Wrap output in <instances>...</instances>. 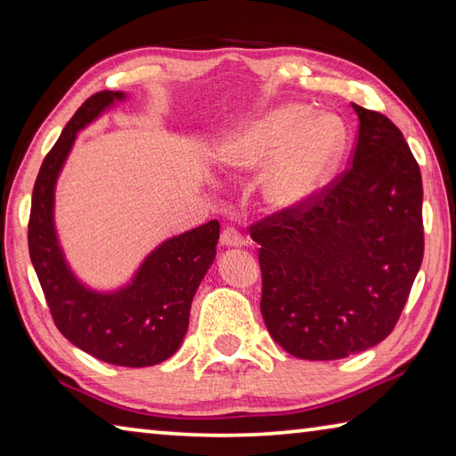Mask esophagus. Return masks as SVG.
Here are the masks:
<instances>
[{
    "label": "esophagus",
    "instance_id": "esophagus-1",
    "mask_svg": "<svg viewBox=\"0 0 456 456\" xmlns=\"http://www.w3.org/2000/svg\"><path fill=\"white\" fill-rule=\"evenodd\" d=\"M221 245L225 247H243L245 245V239L241 237V233L235 227L227 225L225 229L221 231Z\"/></svg>",
    "mask_w": 456,
    "mask_h": 456
}]
</instances>
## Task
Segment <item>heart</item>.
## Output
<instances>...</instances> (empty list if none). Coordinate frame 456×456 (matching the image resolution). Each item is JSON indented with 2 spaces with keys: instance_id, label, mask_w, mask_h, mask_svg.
I'll list each match as a JSON object with an SVG mask.
<instances>
[{
  "instance_id": "b5f03b06",
  "label": "heart",
  "mask_w": 456,
  "mask_h": 456,
  "mask_svg": "<svg viewBox=\"0 0 456 456\" xmlns=\"http://www.w3.org/2000/svg\"><path fill=\"white\" fill-rule=\"evenodd\" d=\"M344 151V128L331 117H312L304 106H280L239 133L223 165L233 173L267 168L261 192L273 209L310 200L334 173Z\"/></svg>"
}]
</instances>
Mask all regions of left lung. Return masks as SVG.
Returning a JSON list of instances; mask_svg holds the SVG:
<instances>
[{
  "label": "left lung",
  "mask_w": 456,
  "mask_h": 456,
  "mask_svg": "<svg viewBox=\"0 0 456 456\" xmlns=\"http://www.w3.org/2000/svg\"><path fill=\"white\" fill-rule=\"evenodd\" d=\"M352 167L305 203L253 223L261 315L304 360L364 352L395 330L424 256L420 168L403 133L352 104Z\"/></svg>",
  "instance_id": "8db88e82"
}]
</instances>
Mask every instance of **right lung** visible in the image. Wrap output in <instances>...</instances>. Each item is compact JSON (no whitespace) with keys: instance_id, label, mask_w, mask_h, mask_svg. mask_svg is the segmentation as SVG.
Returning a JSON list of instances; mask_svg holds the SVG:
<instances>
[{"instance_id":"add662e5","label":"right lung","mask_w":456,"mask_h":456,"mask_svg":"<svg viewBox=\"0 0 456 456\" xmlns=\"http://www.w3.org/2000/svg\"><path fill=\"white\" fill-rule=\"evenodd\" d=\"M125 92L92 94L45 154L32 192L28 223L29 259L61 336L108 364L144 368L171 358L189 328L191 302L215 259L219 221L167 239L117 291H94L68 267L53 227V191L76 134Z\"/></svg>"}]
</instances>
